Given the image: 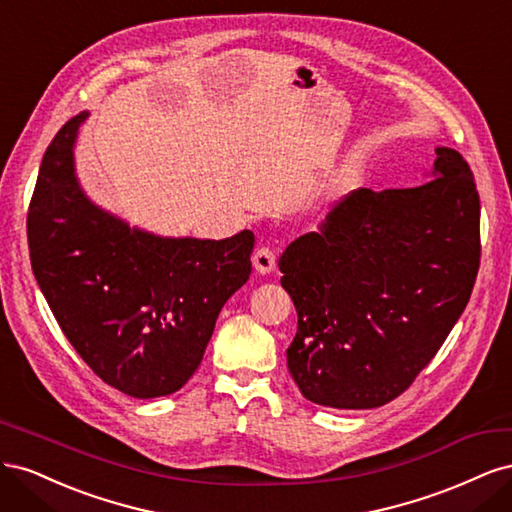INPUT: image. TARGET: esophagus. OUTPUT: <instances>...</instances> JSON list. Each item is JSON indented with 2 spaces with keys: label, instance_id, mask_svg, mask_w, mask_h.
<instances>
[{
  "label": "esophagus",
  "instance_id": "1",
  "mask_svg": "<svg viewBox=\"0 0 512 512\" xmlns=\"http://www.w3.org/2000/svg\"><path fill=\"white\" fill-rule=\"evenodd\" d=\"M252 262H254V267H256L258 273H271L275 269V252H273V247L260 245L258 250L254 252Z\"/></svg>",
  "mask_w": 512,
  "mask_h": 512
}]
</instances>
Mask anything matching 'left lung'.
I'll list each match as a JSON object with an SVG mask.
<instances>
[{
    "label": "left lung",
    "mask_w": 512,
    "mask_h": 512,
    "mask_svg": "<svg viewBox=\"0 0 512 512\" xmlns=\"http://www.w3.org/2000/svg\"><path fill=\"white\" fill-rule=\"evenodd\" d=\"M416 188H359L280 258L297 307L288 371L305 399L365 410L399 397L466 309L480 265L468 162L438 147Z\"/></svg>",
    "instance_id": "left-lung-1"
}]
</instances>
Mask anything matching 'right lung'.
I'll list each match as a JSON object with an SVG mask.
<instances>
[{
  "label": "right lung",
  "instance_id": "obj_1",
  "mask_svg": "<svg viewBox=\"0 0 512 512\" xmlns=\"http://www.w3.org/2000/svg\"><path fill=\"white\" fill-rule=\"evenodd\" d=\"M85 119L64 123L44 151L27 211L32 269L98 378L138 399L170 395L192 378L220 309L250 280L254 235L162 239L91 205L72 164Z\"/></svg>",
  "mask_w": 512,
  "mask_h": 512
}]
</instances>
